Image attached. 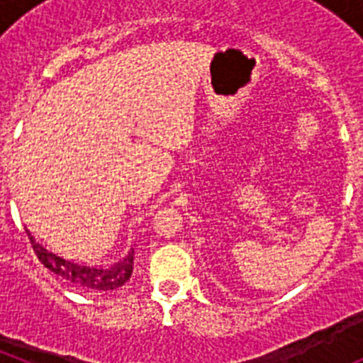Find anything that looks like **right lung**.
<instances>
[{
    "instance_id": "right-lung-1",
    "label": "right lung",
    "mask_w": 363,
    "mask_h": 363,
    "mask_svg": "<svg viewBox=\"0 0 363 363\" xmlns=\"http://www.w3.org/2000/svg\"><path fill=\"white\" fill-rule=\"evenodd\" d=\"M27 234L28 238H30L32 247H34V252H36L45 267L52 271L54 274H57V277H62L69 284L82 287L85 291H114L121 287L133 274L134 249H130L125 258H121L116 264L108 265V267H104V265H86L74 262V259L63 258L57 252H52L43 243L38 242L28 229Z\"/></svg>"
}]
</instances>
